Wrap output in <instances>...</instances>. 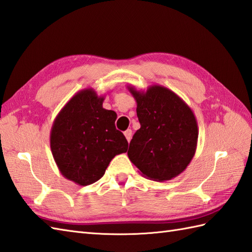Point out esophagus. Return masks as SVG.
<instances>
[{"mask_svg": "<svg viewBox=\"0 0 252 252\" xmlns=\"http://www.w3.org/2000/svg\"><path fill=\"white\" fill-rule=\"evenodd\" d=\"M125 136H126V141L130 142L131 138H132V130H126V131L125 132Z\"/></svg>", "mask_w": 252, "mask_h": 252, "instance_id": "obj_1", "label": "esophagus"}]
</instances>
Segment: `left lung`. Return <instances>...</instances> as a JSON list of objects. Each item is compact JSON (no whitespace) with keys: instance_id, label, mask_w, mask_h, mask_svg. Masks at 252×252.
Segmentation results:
<instances>
[{"instance_id":"left-lung-1","label":"left lung","mask_w":252,"mask_h":252,"mask_svg":"<svg viewBox=\"0 0 252 252\" xmlns=\"http://www.w3.org/2000/svg\"><path fill=\"white\" fill-rule=\"evenodd\" d=\"M136 101L141 127L133 135L127 156L149 180L174 179L195 156L198 125L190 107L159 84L146 91L127 85Z\"/></svg>"}]
</instances>
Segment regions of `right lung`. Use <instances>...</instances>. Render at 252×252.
<instances>
[{"instance_id":"1","label":"right lung","mask_w":252,"mask_h":252,"mask_svg":"<svg viewBox=\"0 0 252 252\" xmlns=\"http://www.w3.org/2000/svg\"><path fill=\"white\" fill-rule=\"evenodd\" d=\"M104 99L92 88L79 91L58 112L51 129V151L58 169L81 186L98 181L114 157L129 146L116 129V112L103 108Z\"/></svg>"}]
</instances>
